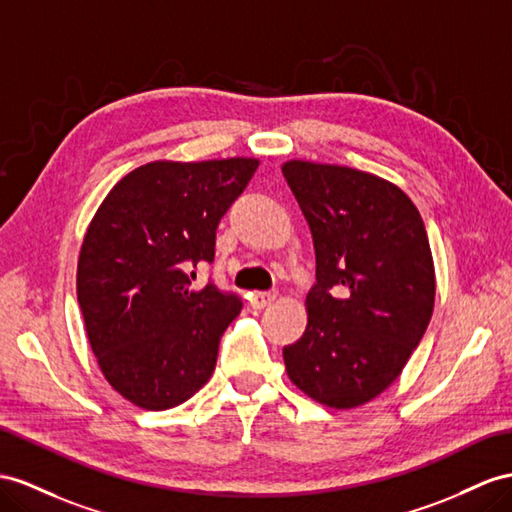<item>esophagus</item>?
I'll list each match as a JSON object with an SVG mask.
<instances>
[{
	"mask_svg": "<svg viewBox=\"0 0 512 512\" xmlns=\"http://www.w3.org/2000/svg\"><path fill=\"white\" fill-rule=\"evenodd\" d=\"M277 300V292H253L251 294V307L253 309H264Z\"/></svg>",
	"mask_w": 512,
	"mask_h": 512,
	"instance_id": "obj_1",
	"label": "esophagus"
}]
</instances>
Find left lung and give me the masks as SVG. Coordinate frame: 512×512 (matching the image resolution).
<instances>
[{
	"label": "left lung",
	"mask_w": 512,
	"mask_h": 512,
	"mask_svg": "<svg viewBox=\"0 0 512 512\" xmlns=\"http://www.w3.org/2000/svg\"><path fill=\"white\" fill-rule=\"evenodd\" d=\"M287 186L316 251L307 329L283 348L290 381L331 409H355L396 381L435 307L424 220L396 183L365 170L287 160Z\"/></svg>",
	"instance_id": "obj_1"
}]
</instances>
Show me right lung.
<instances>
[{
	"instance_id": "add662e5",
	"label": "right lung",
	"mask_w": 512,
	"mask_h": 512,
	"mask_svg": "<svg viewBox=\"0 0 512 512\" xmlns=\"http://www.w3.org/2000/svg\"><path fill=\"white\" fill-rule=\"evenodd\" d=\"M259 160H157L127 173L86 229L77 303L106 381L147 411L190 400L216 368L218 344L242 300L192 268L214 261L216 229Z\"/></svg>"
}]
</instances>
